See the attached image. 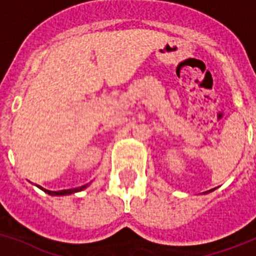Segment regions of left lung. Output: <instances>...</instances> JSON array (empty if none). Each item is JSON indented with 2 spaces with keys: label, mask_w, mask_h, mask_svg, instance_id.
<instances>
[{
  "label": "left lung",
  "mask_w": 256,
  "mask_h": 256,
  "mask_svg": "<svg viewBox=\"0 0 256 256\" xmlns=\"http://www.w3.org/2000/svg\"><path fill=\"white\" fill-rule=\"evenodd\" d=\"M214 190H216V188H213V190H209V191H206V192H202V194H209V192H212V191H214Z\"/></svg>",
  "instance_id": "obj_1"
}]
</instances>
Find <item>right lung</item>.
I'll use <instances>...</instances> for the list:
<instances>
[{
	"instance_id": "add662e5",
	"label": "right lung",
	"mask_w": 256,
	"mask_h": 256,
	"mask_svg": "<svg viewBox=\"0 0 256 256\" xmlns=\"http://www.w3.org/2000/svg\"><path fill=\"white\" fill-rule=\"evenodd\" d=\"M90 186V183H88V184H84L81 186V187H77V188H70V190H61V191H50V190H46L43 188L42 186H38L42 191H44L46 194H48V195L50 196H66V195H72V194H76V192H80V191H84V190H86Z\"/></svg>"
}]
</instances>
